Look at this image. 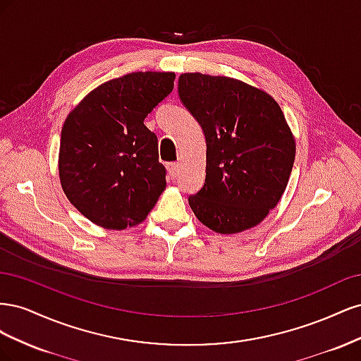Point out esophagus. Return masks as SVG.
<instances>
[{"label":"esophagus","instance_id":"esophagus-1","mask_svg":"<svg viewBox=\"0 0 361 361\" xmlns=\"http://www.w3.org/2000/svg\"><path fill=\"white\" fill-rule=\"evenodd\" d=\"M167 170H169L170 176H171L173 179H176L178 173H179V164H178V162H169V164H167Z\"/></svg>","mask_w":361,"mask_h":361}]
</instances>
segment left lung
<instances>
[{
  "mask_svg": "<svg viewBox=\"0 0 361 361\" xmlns=\"http://www.w3.org/2000/svg\"><path fill=\"white\" fill-rule=\"evenodd\" d=\"M179 99L206 140V178L188 203L218 233L259 224L285 192L295 140L269 94L227 76L183 73Z\"/></svg>",
  "mask_w": 361,
  "mask_h": 361,
  "instance_id": "obj_1",
  "label": "left lung"
}]
</instances>
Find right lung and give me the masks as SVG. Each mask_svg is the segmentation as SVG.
<instances>
[{"mask_svg":"<svg viewBox=\"0 0 361 361\" xmlns=\"http://www.w3.org/2000/svg\"><path fill=\"white\" fill-rule=\"evenodd\" d=\"M173 72H134L87 94L61 129L59 171L69 202L105 228L145 220L166 188L158 138L145 118L173 90Z\"/></svg>","mask_w":361,"mask_h":361,"instance_id":"obj_1","label":"right lung"}]
</instances>
